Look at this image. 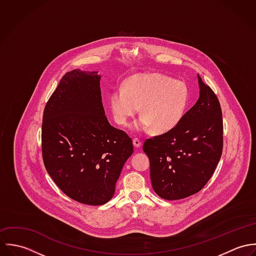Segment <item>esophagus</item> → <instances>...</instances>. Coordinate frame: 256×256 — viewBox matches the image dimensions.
Segmentation results:
<instances>
[{
  "instance_id": "1",
  "label": "esophagus",
  "mask_w": 256,
  "mask_h": 256,
  "mask_svg": "<svg viewBox=\"0 0 256 256\" xmlns=\"http://www.w3.org/2000/svg\"><path fill=\"white\" fill-rule=\"evenodd\" d=\"M133 145L135 148H140L142 145V142L138 138H135V139H133Z\"/></svg>"
}]
</instances>
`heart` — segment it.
<instances>
[{
	"label": "heart",
	"instance_id": "1",
	"mask_svg": "<svg viewBox=\"0 0 256 256\" xmlns=\"http://www.w3.org/2000/svg\"><path fill=\"white\" fill-rule=\"evenodd\" d=\"M110 110L115 122L128 125L139 111L142 117L132 126L134 131L152 128L154 133H166L178 125L189 104L186 84L158 73H143L129 78L123 88L110 94Z\"/></svg>",
	"mask_w": 256,
	"mask_h": 256
}]
</instances>
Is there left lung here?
Masks as SVG:
<instances>
[{
  "mask_svg": "<svg viewBox=\"0 0 256 256\" xmlns=\"http://www.w3.org/2000/svg\"><path fill=\"white\" fill-rule=\"evenodd\" d=\"M199 98L172 130L148 139L154 192L180 200L199 192L212 178L222 152V118L219 100L198 74Z\"/></svg>",
  "mask_w": 256,
  "mask_h": 256,
  "instance_id": "left-lung-1",
  "label": "left lung"
}]
</instances>
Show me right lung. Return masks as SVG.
Listing matches in <instances>:
<instances>
[{
  "label": "right lung",
  "instance_id": "add662e5",
  "mask_svg": "<svg viewBox=\"0 0 256 256\" xmlns=\"http://www.w3.org/2000/svg\"><path fill=\"white\" fill-rule=\"evenodd\" d=\"M98 73L65 74L45 106L41 131L48 174L68 197L92 206L112 198L134 150L131 138L106 116Z\"/></svg>",
  "mask_w": 256,
  "mask_h": 256
}]
</instances>
